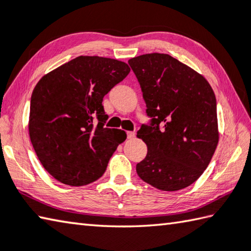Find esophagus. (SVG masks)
<instances>
[{"mask_svg":"<svg viewBox=\"0 0 251 251\" xmlns=\"http://www.w3.org/2000/svg\"><path fill=\"white\" fill-rule=\"evenodd\" d=\"M135 135H136L135 131H127V138H128V139L134 138Z\"/></svg>","mask_w":251,"mask_h":251,"instance_id":"34e87169","label":"esophagus"}]
</instances>
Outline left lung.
Returning <instances> with one entry per match:
<instances>
[{"instance_id": "1", "label": "left lung", "mask_w": 251, "mask_h": 251, "mask_svg": "<svg viewBox=\"0 0 251 251\" xmlns=\"http://www.w3.org/2000/svg\"><path fill=\"white\" fill-rule=\"evenodd\" d=\"M151 124L137 137L147 156L136 166L143 181L162 191L184 189L206 169L218 144L216 98L202 75L167 53L128 60ZM162 128H160V126Z\"/></svg>"}]
</instances>
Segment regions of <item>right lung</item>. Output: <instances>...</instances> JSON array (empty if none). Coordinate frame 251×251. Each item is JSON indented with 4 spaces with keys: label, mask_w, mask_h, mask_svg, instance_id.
Listing matches in <instances>:
<instances>
[{
    "label": "right lung",
    "mask_w": 251,
    "mask_h": 251,
    "mask_svg": "<svg viewBox=\"0 0 251 251\" xmlns=\"http://www.w3.org/2000/svg\"><path fill=\"white\" fill-rule=\"evenodd\" d=\"M129 71L127 63L116 59L80 56L36 84L30 99L29 137L43 167L59 182L82 186L105 172L126 133L104 127L108 116L103 98Z\"/></svg>",
    "instance_id": "right-lung-1"
}]
</instances>
